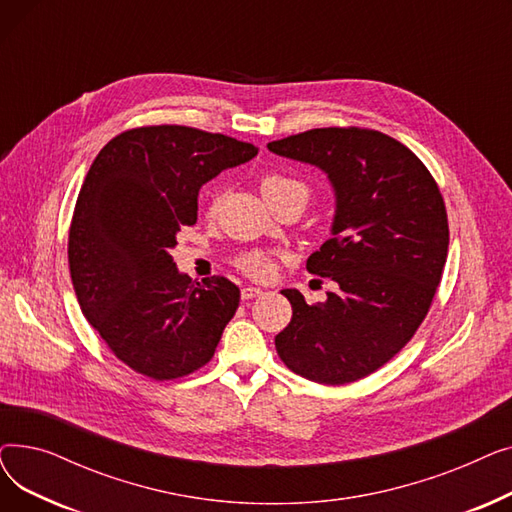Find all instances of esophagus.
Segmentation results:
<instances>
[{
	"label": "esophagus",
	"instance_id": "34e87169",
	"mask_svg": "<svg viewBox=\"0 0 512 512\" xmlns=\"http://www.w3.org/2000/svg\"><path fill=\"white\" fill-rule=\"evenodd\" d=\"M242 299H245V301H251V299H257V297H261V294H263V290H259V288H253V286H245V288H242Z\"/></svg>",
	"mask_w": 512,
	"mask_h": 512
}]
</instances>
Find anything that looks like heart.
<instances>
[{"mask_svg":"<svg viewBox=\"0 0 512 512\" xmlns=\"http://www.w3.org/2000/svg\"><path fill=\"white\" fill-rule=\"evenodd\" d=\"M259 191H261L263 199L274 209L284 203H299L301 207H305L309 201V195H311L309 186L303 180L292 178L282 172L263 174L259 178ZM218 205H220V195H215L211 199L209 211H215L218 209ZM236 267L242 274H247L249 278L265 280V278H270L274 272V261L265 251L251 249V251H245L236 257Z\"/></svg>","mask_w":512,"mask_h":512,"instance_id":"1","label":"heart"}]
</instances>
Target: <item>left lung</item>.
I'll return each mask as SVG.
<instances>
[{
	"label": "left lung",
	"mask_w": 512,
	"mask_h": 512,
	"mask_svg": "<svg viewBox=\"0 0 512 512\" xmlns=\"http://www.w3.org/2000/svg\"><path fill=\"white\" fill-rule=\"evenodd\" d=\"M267 147L321 168L336 191L334 236L307 270L340 288L313 305L282 290L292 319L276 351L311 382L363 380L407 346L436 297L450 238L438 182L409 147L371 128H311Z\"/></svg>",
	"instance_id": "obj_1"
}]
</instances>
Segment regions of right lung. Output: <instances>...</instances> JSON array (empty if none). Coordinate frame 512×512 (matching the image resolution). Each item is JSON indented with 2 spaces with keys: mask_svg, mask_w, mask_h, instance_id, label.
Wrapping results in <instances>:
<instances>
[{
  "mask_svg": "<svg viewBox=\"0 0 512 512\" xmlns=\"http://www.w3.org/2000/svg\"><path fill=\"white\" fill-rule=\"evenodd\" d=\"M255 155L220 132L157 124L120 132L93 161L68 232L70 278L89 324L145 378L178 380L207 365L238 309L234 282H193L170 249L197 224L199 188Z\"/></svg>",
  "mask_w": 512,
  "mask_h": 512,
  "instance_id": "right-lung-1",
  "label": "right lung"
}]
</instances>
